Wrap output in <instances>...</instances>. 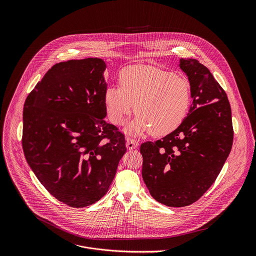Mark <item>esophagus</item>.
I'll return each instance as SVG.
<instances>
[{
	"mask_svg": "<svg viewBox=\"0 0 256 256\" xmlns=\"http://www.w3.org/2000/svg\"><path fill=\"white\" fill-rule=\"evenodd\" d=\"M138 146V142L135 139H131V138H127L126 141V146L128 150H134Z\"/></svg>",
	"mask_w": 256,
	"mask_h": 256,
	"instance_id": "1",
	"label": "esophagus"
}]
</instances>
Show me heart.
<instances>
[{
    "instance_id": "b5f03b06",
    "label": "heart",
    "mask_w": 256,
    "mask_h": 256,
    "mask_svg": "<svg viewBox=\"0 0 256 256\" xmlns=\"http://www.w3.org/2000/svg\"><path fill=\"white\" fill-rule=\"evenodd\" d=\"M119 86L106 88V111L114 124L123 125L136 106L139 115L129 128L134 135L150 130L168 134L182 123L189 110L190 84L182 76L152 66H131L121 71Z\"/></svg>"
}]
</instances>
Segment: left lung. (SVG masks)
Masks as SVG:
<instances>
[{
    "mask_svg": "<svg viewBox=\"0 0 256 256\" xmlns=\"http://www.w3.org/2000/svg\"><path fill=\"white\" fill-rule=\"evenodd\" d=\"M192 104L182 123L156 142L141 145L142 176L150 194L168 207L196 202L216 180L234 140L224 90L196 59H180Z\"/></svg>",
    "mask_w": 256,
    "mask_h": 256,
    "instance_id": "1",
    "label": "left lung"
}]
</instances>
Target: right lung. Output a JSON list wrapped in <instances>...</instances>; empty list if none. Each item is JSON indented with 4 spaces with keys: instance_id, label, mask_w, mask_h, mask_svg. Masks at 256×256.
Returning a JSON list of instances; mask_svg holds the SVG:
<instances>
[{
    "instance_id": "add662e5",
    "label": "right lung",
    "mask_w": 256,
    "mask_h": 256,
    "mask_svg": "<svg viewBox=\"0 0 256 256\" xmlns=\"http://www.w3.org/2000/svg\"><path fill=\"white\" fill-rule=\"evenodd\" d=\"M100 58L54 65L28 94L22 113V148L46 190L74 208L102 199L126 152L125 138L108 123Z\"/></svg>"
}]
</instances>
